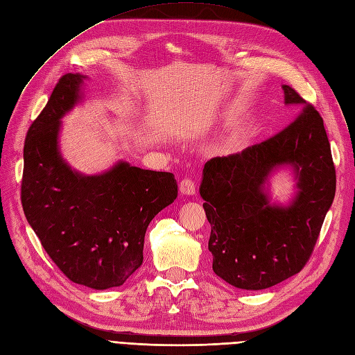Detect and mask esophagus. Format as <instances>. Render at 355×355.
<instances>
[{
    "label": "esophagus",
    "mask_w": 355,
    "mask_h": 355,
    "mask_svg": "<svg viewBox=\"0 0 355 355\" xmlns=\"http://www.w3.org/2000/svg\"><path fill=\"white\" fill-rule=\"evenodd\" d=\"M180 191L182 194H187V196H191L196 193V184L194 181L191 178H184L180 181Z\"/></svg>",
    "instance_id": "34e87169"
}]
</instances>
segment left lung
<instances>
[{
	"mask_svg": "<svg viewBox=\"0 0 355 355\" xmlns=\"http://www.w3.org/2000/svg\"><path fill=\"white\" fill-rule=\"evenodd\" d=\"M285 103L294 121L240 153L216 156L203 168L200 196L211 224L214 272L241 290H265L306 266L335 198L336 173L323 118L291 86ZM295 166L300 191L291 207L268 203L263 189L273 168Z\"/></svg>",
	"mask_w": 355,
	"mask_h": 355,
	"instance_id": "obj_1",
	"label": "left lung"
}]
</instances>
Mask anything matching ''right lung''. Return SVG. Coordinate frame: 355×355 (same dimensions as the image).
Wrapping results in <instances>:
<instances>
[{
  "label": "right lung",
  "mask_w": 355,
  "mask_h": 355,
  "mask_svg": "<svg viewBox=\"0 0 355 355\" xmlns=\"http://www.w3.org/2000/svg\"><path fill=\"white\" fill-rule=\"evenodd\" d=\"M83 76L64 74L24 140L20 199L57 268L95 290L120 286L143 261L150 220L177 198L174 174L120 162L83 177L58 152L60 118L80 99Z\"/></svg>",
  "instance_id": "obj_1"
}]
</instances>
